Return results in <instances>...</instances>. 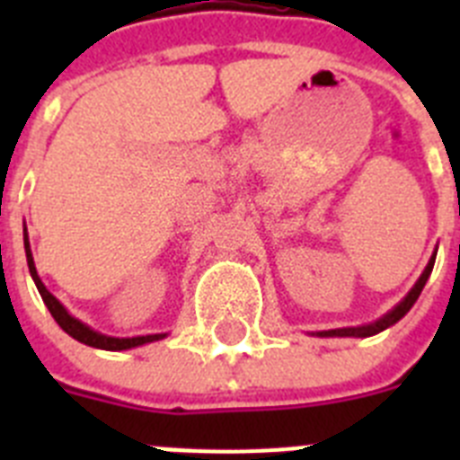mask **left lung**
I'll return each instance as SVG.
<instances>
[{
    "label": "left lung",
    "instance_id": "left-lung-1",
    "mask_svg": "<svg viewBox=\"0 0 460 460\" xmlns=\"http://www.w3.org/2000/svg\"><path fill=\"white\" fill-rule=\"evenodd\" d=\"M433 265H436V255H433V258H430V262L429 265H426V270H424V274L420 276V280H417V283H414V288L412 290L408 292V296H405L403 302L398 304L396 308H394V311H389L387 315H385V318H380L377 320V323H373V324H368V327H352V329H332V332H323V334L320 336H373V334H377V332H382V329H387V327H392L394 323H398V320L403 318L405 313L410 311V308H412V304L417 302V296L421 295V290H424V286H426V280H429V276H430V271H433Z\"/></svg>",
    "mask_w": 460,
    "mask_h": 460
}]
</instances>
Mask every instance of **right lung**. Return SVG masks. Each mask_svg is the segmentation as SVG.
<instances>
[{
    "label": "right lung",
    "mask_w": 460,
    "mask_h": 460,
    "mask_svg": "<svg viewBox=\"0 0 460 460\" xmlns=\"http://www.w3.org/2000/svg\"><path fill=\"white\" fill-rule=\"evenodd\" d=\"M24 251H27V265H30V274L34 279L36 288H39L40 296H43V302H46L48 311H50L52 318L57 320V324L66 332L68 336H73L75 341L84 345H92V348H101V350H128V348H136V345L142 343H152V341L164 339V334H149V336H136V339H112V336H103L99 332H93L89 329L87 324H83L80 320H75L73 315H68L66 308L62 304L57 302L55 296L46 290V286L40 283L39 274H36V267H34V258H31V251H30V243H27V237H24Z\"/></svg>",
    "instance_id": "add662e5"
}]
</instances>
